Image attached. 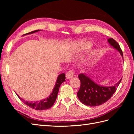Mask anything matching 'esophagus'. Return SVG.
Returning a JSON list of instances; mask_svg holds the SVG:
<instances>
[{
  "instance_id": "obj_1",
  "label": "esophagus",
  "mask_w": 134,
  "mask_h": 134,
  "mask_svg": "<svg viewBox=\"0 0 134 134\" xmlns=\"http://www.w3.org/2000/svg\"><path fill=\"white\" fill-rule=\"evenodd\" d=\"M74 71L71 70H70L68 71L66 73V78L67 79H70L71 78H72V77L74 76Z\"/></svg>"
}]
</instances>
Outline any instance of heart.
Here are the masks:
<instances>
[{
    "label": "heart",
    "mask_w": 134,
    "mask_h": 134,
    "mask_svg": "<svg viewBox=\"0 0 134 134\" xmlns=\"http://www.w3.org/2000/svg\"><path fill=\"white\" fill-rule=\"evenodd\" d=\"M92 46H93V43L91 41H90V40H85L82 41H80L78 44V45H77L76 50V53H82V52L90 49V48L92 47ZM94 52H92V53L90 54L88 59V62L92 59L93 56L94 55Z\"/></svg>",
    "instance_id": "heart-1"
}]
</instances>
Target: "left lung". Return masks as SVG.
Returning <instances> with one entry per match:
<instances>
[{
	"mask_svg": "<svg viewBox=\"0 0 134 134\" xmlns=\"http://www.w3.org/2000/svg\"><path fill=\"white\" fill-rule=\"evenodd\" d=\"M107 41L113 48L120 52L123 58V53L119 44L112 38L108 39ZM78 77L81 84L79 90L77 93V96L82 103L91 107L99 106L110 99L122 78L114 86L106 87L97 84L86 74H80Z\"/></svg>",
	"mask_w": 134,
	"mask_h": 134,
	"instance_id": "left-lung-1",
	"label": "left lung"
}]
</instances>
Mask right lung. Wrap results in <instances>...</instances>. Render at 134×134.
Here are the masks:
<instances>
[{
    "label": "right lung",
    "instance_id": "obj_1",
    "mask_svg": "<svg viewBox=\"0 0 134 134\" xmlns=\"http://www.w3.org/2000/svg\"><path fill=\"white\" fill-rule=\"evenodd\" d=\"M40 31H41V30H35L34 31H32L31 32H29V33L23 35V36L32 34L35 33V32H38ZM65 75L64 73L61 74L59 75H58L57 80H56V82L55 83V86L53 89V90H52V92L51 93V94L48 97H47V98L41 100L40 101H36L35 102H29V101L26 100L25 99H23V98H21V97L18 96V94H17V95L19 97V98L21 99L24 103L26 104L27 106H29L32 108L35 109L36 110H40V111L44 110V109H47L48 108H51L54 105L55 100L56 99V98H57L60 85L62 84L64 82H65Z\"/></svg>",
    "mask_w": 134,
    "mask_h": 134
}]
</instances>
